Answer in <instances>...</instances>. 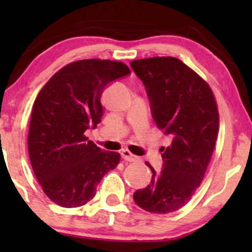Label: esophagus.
I'll return each mask as SVG.
<instances>
[{
	"mask_svg": "<svg viewBox=\"0 0 252 252\" xmlns=\"http://www.w3.org/2000/svg\"><path fill=\"white\" fill-rule=\"evenodd\" d=\"M122 158L125 159L126 161H136L139 158H137L135 155H133L129 150H123L122 151Z\"/></svg>",
	"mask_w": 252,
	"mask_h": 252,
	"instance_id": "obj_1",
	"label": "esophagus"
}]
</instances>
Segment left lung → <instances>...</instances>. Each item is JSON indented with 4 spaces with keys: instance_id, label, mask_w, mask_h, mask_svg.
Segmentation results:
<instances>
[{
    "instance_id": "8db88e82",
    "label": "left lung",
    "mask_w": 252,
    "mask_h": 252,
    "mask_svg": "<svg viewBox=\"0 0 252 252\" xmlns=\"http://www.w3.org/2000/svg\"><path fill=\"white\" fill-rule=\"evenodd\" d=\"M130 66L146 86L158 128L172 142L163 147V170L134 192L141 209L165 215L181 209L204 178L219 130V112L208 82L175 57L136 60Z\"/></svg>"
}]
</instances>
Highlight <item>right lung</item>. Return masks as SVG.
I'll use <instances>...</instances> for the list:
<instances>
[{"mask_svg":"<svg viewBox=\"0 0 252 252\" xmlns=\"http://www.w3.org/2000/svg\"><path fill=\"white\" fill-rule=\"evenodd\" d=\"M117 61L81 60L65 65L43 86L31 115L27 146L44 194L63 208L94 198L96 187L117 167L120 155L98 148L85 135L103 116L105 86L129 74Z\"/></svg>","mask_w":252,"mask_h":252,"instance_id":"1","label":"right lung"}]
</instances>
